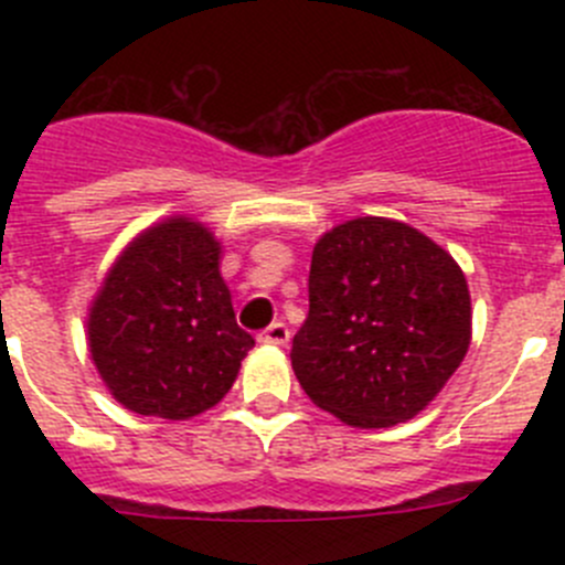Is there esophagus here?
Segmentation results:
<instances>
[{
    "label": "esophagus",
    "mask_w": 565,
    "mask_h": 565,
    "mask_svg": "<svg viewBox=\"0 0 565 565\" xmlns=\"http://www.w3.org/2000/svg\"><path fill=\"white\" fill-rule=\"evenodd\" d=\"M259 341H265V344H278V347H284L289 341V328L284 322H273L270 328L267 330H262V335H259Z\"/></svg>",
    "instance_id": "obj_1"
}]
</instances>
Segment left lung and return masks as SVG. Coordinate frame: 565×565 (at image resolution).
<instances>
[{
  "label": "left lung",
  "instance_id": "1",
  "mask_svg": "<svg viewBox=\"0 0 565 565\" xmlns=\"http://www.w3.org/2000/svg\"><path fill=\"white\" fill-rule=\"evenodd\" d=\"M470 292L446 248L402 221L352 218L317 241L309 317L292 369L317 407L347 426L415 418L465 361Z\"/></svg>",
  "mask_w": 565,
  "mask_h": 565
}]
</instances>
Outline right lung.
Wrapping results in <instances>:
<instances>
[{"mask_svg": "<svg viewBox=\"0 0 565 565\" xmlns=\"http://www.w3.org/2000/svg\"><path fill=\"white\" fill-rule=\"evenodd\" d=\"M221 243L174 215L134 237L89 306V352L125 409L185 420L215 407L254 347L218 270Z\"/></svg>", "mask_w": 565, "mask_h": 565, "instance_id": "right-lung-1", "label": "right lung"}]
</instances>
